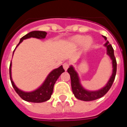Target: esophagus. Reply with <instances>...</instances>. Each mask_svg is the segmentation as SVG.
<instances>
[{
  "label": "esophagus",
  "mask_w": 127,
  "mask_h": 127,
  "mask_svg": "<svg viewBox=\"0 0 127 127\" xmlns=\"http://www.w3.org/2000/svg\"><path fill=\"white\" fill-rule=\"evenodd\" d=\"M69 66V64L67 63H64L63 64V68L65 71H66V70L68 69Z\"/></svg>",
  "instance_id": "obj_1"
}]
</instances>
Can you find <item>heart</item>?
I'll return each mask as SVG.
<instances>
[{
    "mask_svg": "<svg viewBox=\"0 0 127 127\" xmlns=\"http://www.w3.org/2000/svg\"><path fill=\"white\" fill-rule=\"evenodd\" d=\"M71 43L73 46H79L82 45L84 49H88L93 44V39L90 36H84L82 35H76L72 37L71 40Z\"/></svg>",
    "mask_w": 127,
    "mask_h": 127,
    "instance_id": "1",
    "label": "heart"
}]
</instances>
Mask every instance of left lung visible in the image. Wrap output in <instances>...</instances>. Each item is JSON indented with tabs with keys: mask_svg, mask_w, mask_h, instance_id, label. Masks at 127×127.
<instances>
[{
	"mask_svg": "<svg viewBox=\"0 0 127 127\" xmlns=\"http://www.w3.org/2000/svg\"><path fill=\"white\" fill-rule=\"evenodd\" d=\"M103 38L106 41L104 45L105 47L107 48V54L109 56L110 59L112 60V74L111 77L108 80L105 86L98 91H88L84 88L80 82V77L78 75L77 71L75 70L74 67L71 65L69 68L67 69V71L70 75L71 77V88L73 93L74 94L75 96L80 100L84 101H94L96 99L101 98L103 96L108 92L112 84L114 81L115 77H116V66L117 63L116 61V58L114 56V49L111 45L109 44L108 41H107V37L105 36Z\"/></svg>",
	"mask_w": 127,
	"mask_h": 127,
	"instance_id": "1",
	"label": "left lung"
}]
</instances>
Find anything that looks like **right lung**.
<instances>
[{"label":"right lung","mask_w":127,"mask_h":127,"mask_svg":"<svg viewBox=\"0 0 127 127\" xmlns=\"http://www.w3.org/2000/svg\"><path fill=\"white\" fill-rule=\"evenodd\" d=\"M46 34H47V32L45 31H35L31 32L21 38L20 41L17 45V47L23 41V40L24 39H29L31 37L43 39L45 38ZM14 51H13V52H14ZM63 72H64V70L63 66L61 65L58 68L54 69L50 72L47 77L45 78L43 83L39 86V88H36V90L31 91V92H24V91L19 89L13 82L12 77H11V63L10 64L9 66L10 80H11V84H12L13 88L15 89V92L23 100L28 101V102H32V103H42V102H45V101L49 100L52 95L54 86L55 84L56 80H58V77H60V75Z\"/></svg>","instance_id":"obj_1"}]
</instances>
